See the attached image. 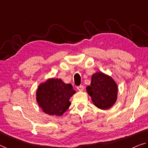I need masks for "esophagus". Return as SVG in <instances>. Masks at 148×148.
Listing matches in <instances>:
<instances>
[{"mask_svg":"<svg viewBox=\"0 0 148 148\" xmlns=\"http://www.w3.org/2000/svg\"><path fill=\"white\" fill-rule=\"evenodd\" d=\"M77 90H79V91H83L84 90V86L83 85H80V86H78V87H77Z\"/></svg>","mask_w":148,"mask_h":148,"instance_id":"34e87169","label":"esophagus"}]
</instances>
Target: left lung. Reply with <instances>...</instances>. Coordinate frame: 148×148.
Instances as JSON below:
<instances>
[{"label":"left lung","instance_id":"left-lung-1","mask_svg":"<svg viewBox=\"0 0 148 148\" xmlns=\"http://www.w3.org/2000/svg\"><path fill=\"white\" fill-rule=\"evenodd\" d=\"M95 106L102 110L112 107L117 99L118 86L112 77L102 72L92 75L91 83L86 88Z\"/></svg>","mask_w":148,"mask_h":148}]
</instances>
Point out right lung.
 <instances>
[{
	"mask_svg": "<svg viewBox=\"0 0 148 148\" xmlns=\"http://www.w3.org/2000/svg\"><path fill=\"white\" fill-rule=\"evenodd\" d=\"M75 91L71 84L60 79H49L41 83L36 91V101L45 113L61 116L71 105L69 99Z\"/></svg>",
	"mask_w": 148,
	"mask_h": 148,
	"instance_id": "1",
	"label": "right lung"
}]
</instances>
